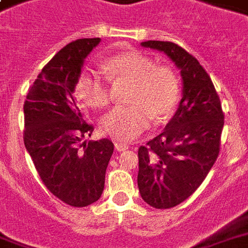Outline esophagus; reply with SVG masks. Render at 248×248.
Wrapping results in <instances>:
<instances>
[{
    "mask_svg": "<svg viewBox=\"0 0 248 248\" xmlns=\"http://www.w3.org/2000/svg\"><path fill=\"white\" fill-rule=\"evenodd\" d=\"M115 149H116L117 152H124L128 149V145H126V144H124V142L116 141L115 142Z\"/></svg>",
    "mask_w": 248,
    "mask_h": 248,
    "instance_id": "34e87169",
    "label": "esophagus"
}]
</instances>
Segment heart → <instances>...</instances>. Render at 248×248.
Masks as SVG:
<instances>
[{
	"mask_svg": "<svg viewBox=\"0 0 248 248\" xmlns=\"http://www.w3.org/2000/svg\"><path fill=\"white\" fill-rule=\"evenodd\" d=\"M103 71L109 80H129L131 88L125 107H115L100 119V131L119 141H132L146 131L152 119L161 122L176 109L180 100V83L176 72L136 50L104 59ZM74 95L82 106L102 108L109 102L106 79L93 70L79 74Z\"/></svg>",
	"mask_w": 248,
	"mask_h": 248,
	"instance_id": "1",
	"label": "heart"
}]
</instances>
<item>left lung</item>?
<instances>
[{
    "label": "left lung",
    "mask_w": 248,
    "mask_h": 248,
    "mask_svg": "<svg viewBox=\"0 0 248 248\" xmlns=\"http://www.w3.org/2000/svg\"><path fill=\"white\" fill-rule=\"evenodd\" d=\"M165 52L182 77V99L165 129L139 148L137 185L156 209L180 205L200 187L220 149L225 115L209 74L196 58L173 42L146 41Z\"/></svg>",
    "instance_id": "left-lung-1"
}]
</instances>
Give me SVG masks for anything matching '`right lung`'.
<instances>
[{
  "mask_svg": "<svg viewBox=\"0 0 248 248\" xmlns=\"http://www.w3.org/2000/svg\"><path fill=\"white\" fill-rule=\"evenodd\" d=\"M99 42L100 38H83L59 50L30 86L23 104V142L38 174L50 193L74 207L100 198L113 153L108 139L83 142L93 126L83 120L72 96L83 62Z\"/></svg>",
  "mask_w": 248,
  "mask_h": 248,
  "instance_id": "add662e5",
  "label": "right lung"
}]
</instances>
